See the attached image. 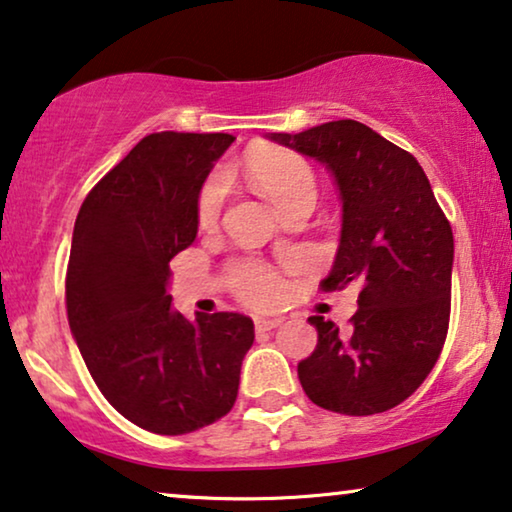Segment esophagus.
Segmentation results:
<instances>
[{"label": "esophagus", "mask_w": 512, "mask_h": 512, "mask_svg": "<svg viewBox=\"0 0 512 512\" xmlns=\"http://www.w3.org/2000/svg\"><path fill=\"white\" fill-rule=\"evenodd\" d=\"M280 322H282V319H278V317H257L255 319V331L257 333L273 331V329H278Z\"/></svg>", "instance_id": "esophagus-1"}]
</instances>
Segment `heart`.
Listing matches in <instances>:
<instances>
[{
    "instance_id": "obj_1",
    "label": "heart",
    "mask_w": 512,
    "mask_h": 512,
    "mask_svg": "<svg viewBox=\"0 0 512 512\" xmlns=\"http://www.w3.org/2000/svg\"><path fill=\"white\" fill-rule=\"evenodd\" d=\"M246 177L262 193L266 200L276 204L282 216L301 204L317 202V179L312 167L301 156L289 151H259L246 160ZM225 202V183L211 179L204 186L200 202H197V220L202 227L218 223ZM236 287L248 301H271L278 292V282L269 271L246 266L236 271Z\"/></svg>"
}]
</instances>
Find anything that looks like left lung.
Returning a JSON list of instances; mask_svg holds the SVG:
<instances>
[{
  "instance_id": "8db88e82",
  "label": "left lung",
  "mask_w": 512,
  "mask_h": 512,
  "mask_svg": "<svg viewBox=\"0 0 512 512\" xmlns=\"http://www.w3.org/2000/svg\"><path fill=\"white\" fill-rule=\"evenodd\" d=\"M266 137L333 174L342 230L322 287L361 285L347 329L324 317L308 319L317 347L299 363L303 391L335 414L393 409L423 384L444 347L455 253L451 223L418 160L361 121Z\"/></svg>"
}]
</instances>
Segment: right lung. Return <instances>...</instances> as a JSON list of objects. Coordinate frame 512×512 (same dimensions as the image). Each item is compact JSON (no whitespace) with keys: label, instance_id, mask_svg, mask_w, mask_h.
<instances>
[{"label":"right lung","instance_id":"1","mask_svg":"<svg viewBox=\"0 0 512 512\" xmlns=\"http://www.w3.org/2000/svg\"><path fill=\"white\" fill-rule=\"evenodd\" d=\"M227 133L142 137L75 220L66 312L89 375L142 430L188 434L234 407L253 319L172 308L170 259L197 236V200Z\"/></svg>","mask_w":512,"mask_h":512}]
</instances>
